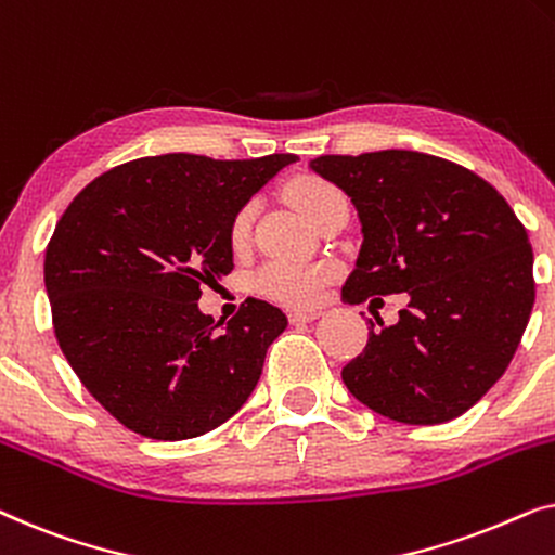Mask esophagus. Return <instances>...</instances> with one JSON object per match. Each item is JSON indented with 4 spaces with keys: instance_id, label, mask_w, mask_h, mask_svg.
<instances>
[{
    "instance_id": "esophagus-1",
    "label": "esophagus",
    "mask_w": 555,
    "mask_h": 555,
    "mask_svg": "<svg viewBox=\"0 0 555 555\" xmlns=\"http://www.w3.org/2000/svg\"><path fill=\"white\" fill-rule=\"evenodd\" d=\"M318 315H321V310H293V313L287 315V318H291V323L298 325V323H310V321H315Z\"/></svg>"
}]
</instances>
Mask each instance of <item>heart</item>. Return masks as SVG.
<instances>
[{
  "label": "heart",
  "mask_w": 555,
  "mask_h": 555,
  "mask_svg": "<svg viewBox=\"0 0 555 555\" xmlns=\"http://www.w3.org/2000/svg\"><path fill=\"white\" fill-rule=\"evenodd\" d=\"M340 194L328 181L302 177L291 186V199L302 217L310 219L325 199ZM253 227V207H245L232 222V242L242 245ZM331 280L328 264H300V262H268L255 275V291L264 298L293 308H308L321 298L323 287Z\"/></svg>",
  "instance_id": "1"
}]
</instances>
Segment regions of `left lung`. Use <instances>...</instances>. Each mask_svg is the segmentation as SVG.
Returning a JSON list of instances; mask_svg holds the SVG:
<instances>
[{"label": "left lung", "instance_id": "1", "mask_svg": "<svg viewBox=\"0 0 555 555\" xmlns=\"http://www.w3.org/2000/svg\"><path fill=\"white\" fill-rule=\"evenodd\" d=\"M359 211L346 302L406 293L399 323L346 363L348 391L404 424L465 414L505 374L535 302L528 232L495 186L420 151L318 156L308 164Z\"/></svg>", "mask_w": 555, "mask_h": 555}]
</instances>
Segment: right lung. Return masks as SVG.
Masks as SVG:
<instances>
[{
    "label": "right lung",
    "instance_id": "right-lung-1",
    "mask_svg": "<svg viewBox=\"0 0 555 555\" xmlns=\"http://www.w3.org/2000/svg\"><path fill=\"white\" fill-rule=\"evenodd\" d=\"M295 162L135 158L90 181L60 217L44 253L57 344L82 386L135 435L199 437L255 391L285 313L249 298L222 325L196 300L234 268V217Z\"/></svg>",
    "mask_w": 555,
    "mask_h": 555
}]
</instances>
